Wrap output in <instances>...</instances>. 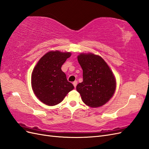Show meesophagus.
Instances as JSON below:
<instances>
[{
	"label": "esophagus",
	"mask_w": 149,
	"mask_h": 149,
	"mask_svg": "<svg viewBox=\"0 0 149 149\" xmlns=\"http://www.w3.org/2000/svg\"><path fill=\"white\" fill-rule=\"evenodd\" d=\"M73 85H74V87H76V86H77V81H74V82H73Z\"/></svg>",
	"instance_id": "esophagus-1"
}]
</instances>
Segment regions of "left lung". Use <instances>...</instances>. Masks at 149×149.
<instances>
[{
    "label": "left lung",
    "instance_id": "obj_1",
    "mask_svg": "<svg viewBox=\"0 0 149 149\" xmlns=\"http://www.w3.org/2000/svg\"><path fill=\"white\" fill-rule=\"evenodd\" d=\"M77 59L83 70V82L76 89L87 105L101 107L111 99L116 91V81L112 72L97 55L80 54Z\"/></svg>",
    "mask_w": 149,
    "mask_h": 149
}]
</instances>
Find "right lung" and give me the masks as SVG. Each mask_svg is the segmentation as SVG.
Masks as SVG:
<instances>
[{
  "instance_id": "1",
  "label": "right lung",
  "mask_w": 149,
  "mask_h": 149,
  "mask_svg": "<svg viewBox=\"0 0 149 149\" xmlns=\"http://www.w3.org/2000/svg\"><path fill=\"white\" fill-rule=\"evenodd\" d=\"M70 56V52L50 51L37 62L32 71L31 84L36 96L42 102L56 105L74 88L61 69L63 63Z\"/></svg>"
}]
</instances>
